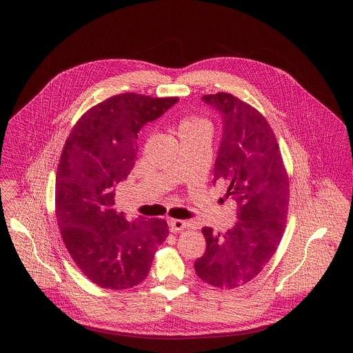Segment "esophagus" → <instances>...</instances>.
Instances as JSON below:
<instances>
[{
    "mask_svg": "<svg viewBox=\"0 0 353 353\" xmlns=\"http://www.w3.org/2000/svg\"><path fill=\"white\" fill-rule=\"evenodd\" d=\"M169 228L172 233H177L188 228V222H185L183 219H169Z\"/></svg>",
    "mask_w": 353,
    "mask_h": 353,
    "instance_id": "esophagus-1",
    "label": "esophagus"
}]
</instances>
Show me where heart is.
Returning a JSON list of instances; mask_svg holds the SVG:
<instances>
[{"instance_id":"obj_1","label":"heart","mask_w":353,"mask_h":353,"mask_svg":"<svg viewBox=\"0 0 353 353\" xmlns=\"http://www.w3.org/2000/svg\"><path fill=\"white\" fill-rule=\"evenodd\" d=\"M200 125H208L206 121L202 118L199 117H194V115H190V117H185V118L180 120V124H179V132L180 131H184L188 128H194V127H200Z\"/></svg>"}]
</instances>
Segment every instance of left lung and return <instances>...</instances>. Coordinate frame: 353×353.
Returning a JSON list of instances; mask_svg holds the SVG:
<instances>
[{
	"instance_id": "1",
	"label": "left lung",
	"mask_w": 353,
	"mask_h": 353,
	"mask_svg": "<svg viewBox=\"0 0 353 353\" xmlns=\"http://www.w3.org/2000/svg\"><path fill=\"white\" fill-rule=\"evenodd\" d=\"M223 119L213 183L236 202V222L225 233L202 228L206 250L194 262L199 278L221 290L252 281L283 236L290 183L279 144L266 118L229 92L202 97Z\"/></svg>"
}]
</instances>
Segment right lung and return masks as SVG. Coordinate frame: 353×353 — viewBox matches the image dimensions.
<instances>
[{
	"instance_id": "add662e5",
	"label": "right lung",
	"mask_w": 353,
	"mask_h": 353,
	"mask_svg": "<svg viewBox=\"0 0 353 353\" xmlns=\"http://www.w3.org/2000/svg\"><path fill=\"white\" fill-rule=\"evenodd\" d=\"M177 101L119 94L85 111L66 139L55 180L57 222L72 261L99 287L141 283L168 236L167 221H128L114 199L134 168L140 128Z\"/></svg>"
}]
</instances>
